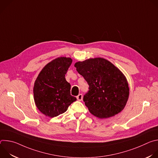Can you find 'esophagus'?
Masks as SVG:
<instances>
[{
    "instance_id": "esophagus-1",
    "label": "esophagus",
    "mask_w": 158,
    "mask_h": 158,
    "mask_svg": "<svg viewBox=\"0 0 158 158\" xmlns=\"http://www.w3.org/2000/svg\"><path fill=\"white\" fill-rule=\"evenodd\" d=\"M77 99L79 101H81L82 100V94H79L77 97Z\"/></svg>"
}]
</instances>
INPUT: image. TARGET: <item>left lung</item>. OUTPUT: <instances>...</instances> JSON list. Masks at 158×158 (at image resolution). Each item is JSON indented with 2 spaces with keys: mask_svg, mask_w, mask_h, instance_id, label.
I'll return each instance as SVG.
<instances>
[{
  "mask_svg": "<svg viewBox=\"0 0 158 158\" xmlns=\"http://www.w3.org/2000/svg\"><path fill=\"white\" fill-rule=\"evenodd\" d=\"M74 65L89 85L83 101L90 112L101 119L119 113L124 108L129 94L124 74L103 58L79 61Z\"/></svg>",
  "mask_w": 158,
  "mask_h": 158,
  "instance_id": "left-lung-1",
  "label": "left lung"
}]
</instances>
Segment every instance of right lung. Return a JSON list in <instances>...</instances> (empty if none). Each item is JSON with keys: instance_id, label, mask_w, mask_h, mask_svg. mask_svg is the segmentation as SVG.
I'll use <instances>...</instances> for the list:
<instances>
[{"instance_id": "1", "label": "right lung", "mask_w": 158, "mask_h": 158, "mask_svg": "<svg viewBox=\"0 0 158 158\" xmlns=\"http://www.w3.org/2000/svg\"><path fill=\"white\" fill-rule=\"evenodd\" d=\"M72 62L66 57L53 60L44 67L35 81L34 101L46 116L54 118L64 113L77 100L71 95V84L65 78Z\"/></svg>"}]
</instances>
